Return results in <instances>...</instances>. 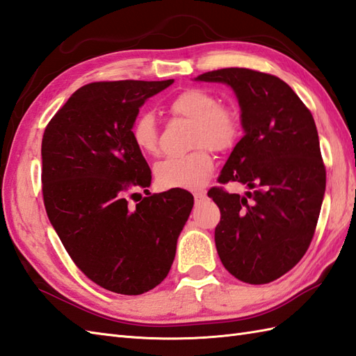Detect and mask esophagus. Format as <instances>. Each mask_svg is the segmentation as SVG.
Returning <instances> with one entry per match:
<instances>
[{
    "instance_id": "34e87169",
    "label": "esophagus",
    "mask_w": 356,
    "mask_h": 356,
    "mask_svg": "<svg viewBox=\"0 0 356 356\" xmlns=\"http://www.w3.org/2000/svg\"><path fill=\"white\" fill-rule=\"evenodd\" d=\"M205 195H207V193L203 191V190H202V191H195V193H194V200L199 203V202H202L203 199H205Z\"/></svg>"
}]
</instances>
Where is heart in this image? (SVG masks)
<instances>
[{"instance_id": "1", "label": "heart", "mask_w": 356, "mask_h": 356, "mask_svg": "<svg viewBox=\"0 0 356 356\" xmlns=\"http://www.w3.org/2000/svg\"><path fill=\"white\" fill-rule=\"evenodd\" d=\"M172 118L193 120L190 147L194 151L184 156H171L154 168L157 185L163 190H199L214 170L209 149L225 153L234 148L240 136L238 113L229 105L218 104L217 96L205 88L191 87L172 97L168 104ZM131 139L143 154L156 156L161 149V134L156 119L143 113L134 120Z\"/></svg>"}]
</instances>
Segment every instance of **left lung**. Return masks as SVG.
<instances>
[{
  "mask_svg": "<svg viewBox=\"0 0 356 356\" xmlns=\"http://www.w3.org/2000/svg\"><path fill=\"white\" fill-rule=\"evenodd\" d=\"M195 79L225 82L236 92L245 136L218 184L240 182L254 190L246 197L223 186L208 191L222 214L214 232L218 257L241 282H274L306 254L326 190L312 113L274 74L231 67Z\"/></svg>",
  "mask_w": 356,
  "mask_h": 356,
  "instance_id": "obj_1",
  "label": "left lung"
}]
</instances>
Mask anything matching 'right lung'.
Returning <instances> with one entry per match:
<instances>
[{
    "instance_id": "1",
    "label": "right lung",
    "mask_w": 356,
    "mask_h": 356,
    "mask_svg": "<svg viewBox=\"0 0 356 356\" xmlns=\"http://www.w3.org/2000/svg\"><path fill=\"white\" fill-rule=\"evenodd\" d=\"M172 82H92L69 97L42 136L49 220L84 275L116 293L140 295L163 282L193 209L185 191L148 193L136 207L127 199L151 184L131 127L140 105Z\"/></svg>"
}]
</instances>
